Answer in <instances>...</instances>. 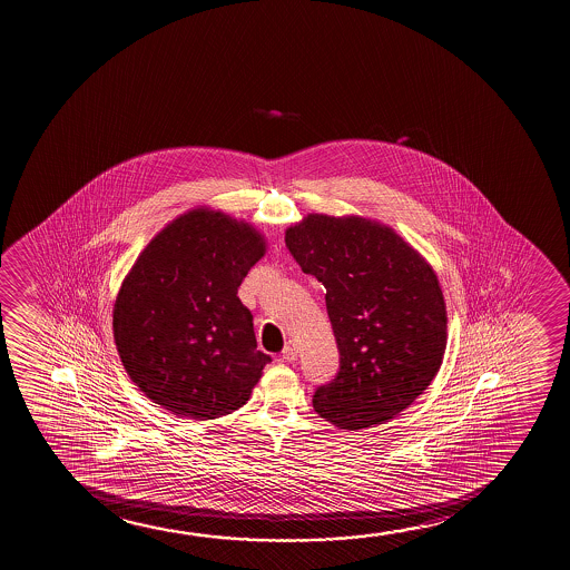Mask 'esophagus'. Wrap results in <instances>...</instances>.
<instances>
[{"instance_id": "obj_1", "label": "esophagus", "mask_w": 570, "mask_h": 570, "mask_svg": "<svg viewBox=\"0 0 570 570\" xmlns=\"http://www.w3.org/2000/svg\"><path fill=\"white\" fill-rule=\"evenodd\" d=\"M282 360L284 362H296L297 360V348L296 344L288 343L284 346V351H282Z\"/></svg>"}]
</instances>
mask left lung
I'll list each match as a JSON object with an SVG mask.
<instances>
[{
	"label": "left lung",
	"instance_id": "obj_1",
	"mask_svg": "<svg viewBox=\"0 0 570 570\" xmlns=\"http://www.w3.org/2000/svg\"><path fill=\"white\" fill-rule=\"evenodd\" d=\"M286 247L325 286L341 366L313 395L336 429L391 421L436 377L448 313L436 273L393 227L362 216L307 214Z\"/></svg>",
	"mask_w": 570,
	"mask_h": 570
}]
</instances>
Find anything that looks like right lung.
Returning a JSON list of instances; mask_svg holds the SVG:
<instances>
[{
    "label": "right lung",
    "mask_w": 570,
    "mask_h": 570,
    "mask_svg": "<svg viewBox=\"0 0 570 570\" xmlns=\"http://www.w3.org/2000/svg\"><path fill=\"white\" fill-rule=\"evenodd\" d=\"M265 235L208 206L169 222L118 289L112 333L141 393L180 419L210 421L249 401L271 356L237 297Z\"/></svg>",
    "instance_id": "add662e5"
}]
</instances>
